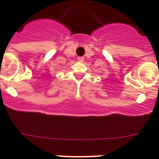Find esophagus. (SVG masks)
<instances>
[{
	"mask_svg": "<svg viewBox=\"0 0 159 159\" xmlns=\"http://www.w3.org/2000/svg\"><path fill=\"white\" fill-rule=\"evenodd\" d=\"M78 60H79V61H81V62H82V61H84V58L83 57H78Z\"/></svg>",
	"mask_w": 159,
	"mask_h": 159,
	"instance_id": "34e87169",
	"label": "esophagus"
}]
</instances>
